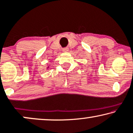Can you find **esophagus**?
Instances as JSON below:
<instances>
[{"mask_svg":"<svg viewBox=\"0 0 133 133\" xmlns=\"http://www.w3.org/2000/svg\"><path fill=\"white\" fill-rule=\"evenodd\" d=\"M63 51L64 52H68V48H64V49H63Z\"/></svg>","mask_w":133,"mask_h":133,"instance_id":"1","label":"esophagus"}]
</instances>
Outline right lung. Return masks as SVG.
I'll use <instances>...</instances> for the list:
<instances>
[{"label":"right lung","mask_w":133,"mask_h":133,"mask_svg":"<svg viewBox=\"0 0 133 133\" xmlns=\"http://www.w3.org/2000/svg\"><path fill=\"white\" fill-rule=\"evenodd\" d=\"M47 68H49V67H47Z\"/></svg>","instance_id":"right-lung-1"}]
</instances>
